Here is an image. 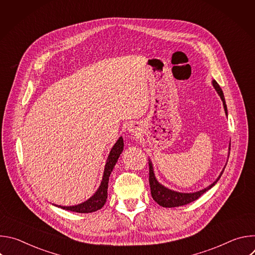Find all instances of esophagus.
Returning a JSON list of instances; mask_svg holds the SVG:
<instances>
[{
	"instance_id": "34e87169",
	"label": "esophagus",
	"mask_w": 255,
	"mask_h": 255,
	"mask_svg": "<svg viewBox=\"0 0 255 255\" xmlns=\"http://www.w3.org/2000/svg\"><path fill=\"white\" fill-rule=\"evenodd\" d=\"M129 132L130 133H132L133 135H135V136H137V135H139V133H140V127H139V125L137 124V123H134V124H131L130 126H129Z\"/></svg>"
}]
</instances>
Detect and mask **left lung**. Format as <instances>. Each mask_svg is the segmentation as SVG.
<instances>
[{"label": "left lung", "mask_w": 255, "mask_h": 255, "mask_svg": "<svg viewBox=\"0 0 255 255\" xmlns=\"http://www.w3.org/2000/svg\"><path fill=\"white\" fill-rule=\"evenodd\" d=\"M213 86L215 87L216 91L219 94L220 98L223 101V105H224V109H225V113L227 114V106L225 103V98L222 92V89L220 88V86L218 85V83L216 81H213ZM224 169L222 170L221 174L219 175L214 183L209 186L208 188L196 192V193H192V194H184V193H177L171 190L166 189L165 187L161 186L158 181L156 180L154 173H153V167L151 162H149V185H150V191H151V196L153 198V200L160 206L165 207V208H173V207H179V206H184L187 204H190L196 200H198L204 193H206L208 190H210L213 186H215V184L217 183L219 178L221 177L222 173H223Z\"/></svg>", "instance_id": "8db88e82"}]
</instances>
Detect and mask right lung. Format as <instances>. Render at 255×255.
Returning a JSON list of instances; mask_svg holds the SVG:
<instances>
[{
  "mask_svg": "<svg viewBox=\"0 0 255 255\" xmlns=\"http://www.w3.org/2000/svg\"><path fill=\"white\" fill-rule=\"evenodd\" d=\"M123 148H124L123 138L120 137L118 139V141L116 142V144L113 146V148L111 149L110 154H109V156H108L101 186L92 198H90L85 203L77 205V206H71V207L59 206V208H62L64 210H67L70 212H76V213H92V212L100 210L105 205L107 197H108L107 191H108V184H109V176H110L120 154L122 153Z\"/></svg>",
  "mask_w": 255,
  "mask_h": 255,
  "instance_id": "1",
  "label": "right lung"
}]
</instances>
